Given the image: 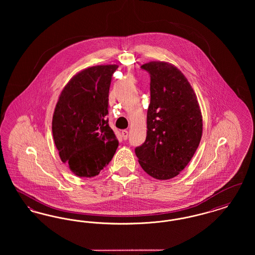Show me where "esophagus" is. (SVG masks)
<instances>
[{
    "mask_svg": "<svg viewBox=\"0 0 255 255\" xmlns=\"http://www.w3.org/2000/svg\"><path fill=\"white\" fill-rule=\"evenodd\" d=\"M122 137H123V139L124 140H126L127 138H128V134H129V133H128V131L127 130H123L122 132Z\"/></svg>",
    "mask_w": 255,
    "mask_h": 255,
    "instance_id": "34e87169",
    "label": "esophagus"
}]
</instances>
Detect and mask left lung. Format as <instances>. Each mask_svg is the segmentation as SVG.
Returning a JSON list of instances; mask_svg holds the SVG:
<instances>
[{
    "label": "left lung",
    "instance_id": "obj_1",
    "mask_svg": "<svg viewBox=\"0 0 255 255\" xmlns=\"http://www.w3.org/2000/svg\"><path fill=\"white\" fill-rule=\"evenodd\" d=\"M150 104L145 141L134 152L142 169L157 180H169L184 169L201 141L203 120L197 97L173 65L149 62Z\"/></svg>",
    "mask_w": 255,
    "mask_h": 255
}]
</instances>
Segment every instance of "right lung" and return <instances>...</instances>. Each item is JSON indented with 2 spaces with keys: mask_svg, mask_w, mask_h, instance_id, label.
I'll use <instances>...</instances> for the list:
<instances>
[{
  "mask_svg": "<svg viewBox=\"0 0 255 255\" xmlns=\"http://www.w3.org/2000/svg\"><path fill=\"white\" fill-rule=\"evenodd\" d=\"M117 65L95 66L64 88L52 118L61 160L76 176L94 177L114 157L119 141L109 126V90Z\"/></svg>",
  "mask_w": 255,
  "mask_h": 255,
  "instance_id": "1",
  "label": "right lung"
}]
</instances>
